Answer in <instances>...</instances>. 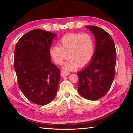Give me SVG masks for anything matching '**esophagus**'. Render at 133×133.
I'll return each mask as SVG.
<instances>
[{"label":"esophagus","instance_id":"34e87169","mask_svg":"<svg viewBox=\"0 0 133 133\" xmlns=\"http://www.w3.org/2000/svg\"><path fill=\"white\" fill-rule=\"evenodd\" d=\"M61 76H62V77H65V76H69L70 75V73H69V72L67 71H61Z\"/></svg>","mask_w":133,"mask_h":133}]
</instances>
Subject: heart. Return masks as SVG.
Returning a JSON list of instances; mask_svg holds the SVG:
<instances>
[{
  "label": "heart",
  "instance_id": "heart-1",
  "mask_svg": "<svg viewBox=\"0 0 133 133\" xmlns=\"http://www.w3.org/2000/svg\"><path fill=\"white\" fill-rule=\"evenodd\" d=\"M59 46H53L50 53L56 63L62 64L67 57L69 58L63 65L66 70H71L78 66L83 67L93 58L95 46L93 37L89 33H69L60 41Z\"/></svg>",
  "mask_w": 133,
  "mask_h": 133
}]
</instances>
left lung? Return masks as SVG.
Segmentation results:
<instances>
[{"mask_svg": "<svg viewBox=\"0 0 133 133\" xmlns=\"http://www.w3.org/2000/svg\"><path fill=\"white\" fill-rule=\"evenodd\" d=\"M96 40L94 55L91 62L77 72L78 91L83 97L97 100L103 97L111 86L115 75L116 51L109 33L95 26H87Z\"/></svg>", "mask_w": 133, "mask_h": 133, "instance_id": "8db88e82", "label": "left lung"}]
</instances>
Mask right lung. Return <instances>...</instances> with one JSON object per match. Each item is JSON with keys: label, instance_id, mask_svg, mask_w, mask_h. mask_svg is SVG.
Returning a JSON list of instances; mask_svg holds the SVG:
<instances>
[{"label": "right lung", "instance_id": "1", "mask_svg": "<svg viewBox=\"0 0 133 133\" xmlns=\"http://www.w3.org/2000/svg\"><path fill=\"white\" fill-rule=\"evenodd\" d=\"M56 36L37 29L26 33L16 45L14 66L19 89L38 105L48 104L57 91L60 69L51 63L49 50Z\"/></svg>", "mask_w": 133, "mask_h": 133}]
</instances>
